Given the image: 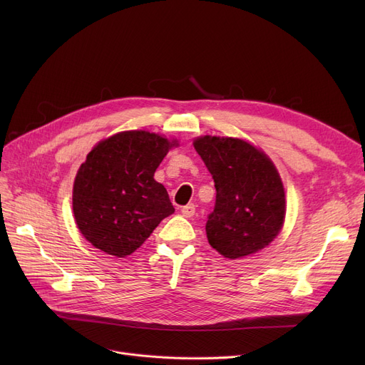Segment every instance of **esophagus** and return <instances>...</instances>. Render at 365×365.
<instances>
[{
	"label": "esophagus",
	"instance_id": "obj_1",
	"mask_svg": "<svg viewBox=\"0 0 365 365\" xmlns=\"http://www.w3.org/2000/svg\"><path fill=\"white\" fill-rule=\"evenodd\" d=\"M180 212H182V215L185 217H192L195 215V205L194 204H187V205L182 207Z\"/></svg>",
	"mask_w": 365,
	"mask_h": 365
}]
</instances>
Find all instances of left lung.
<instances>
[{
  "label": "left lung",
  "instance_id": "left-lung-1",
  "mask_svg": "<svg viewBox=\"0 0 365 365\" xmlns=\"http://www.w3.org/2000/svg\"><path fill=\"white\" fill-rule=\"evenodd\" d=\"M194 148L216 187L215 210L205 225L210 245L227 259L269 245L285 217L284 186L274 163L256 146L234 138L202 136Z\"/></svg>",
  "mask_w": 365,
  "mask_h": 365
}]
</instances>
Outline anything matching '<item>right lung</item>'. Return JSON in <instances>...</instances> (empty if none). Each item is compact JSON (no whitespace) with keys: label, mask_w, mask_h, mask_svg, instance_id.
I'll use <instances>...</instances> for the list:
<instances>
[{"label":"right lung","mask_w":365,"mask_h":365,"mask_svg":"<svg viewBox=\"0 0 365 365\" xmlns=\"http://www.w3.org/2000/svg\"><path fill=\"white\" fill-rule=\"evenodd\" d=\"M176 140L143 130L99 142L73 182L72 208L84 238L106 255L125 257L175 213L167 189L153 179Z\"/></svg>","instance_id":"right-lung-1"}]
</instances>
